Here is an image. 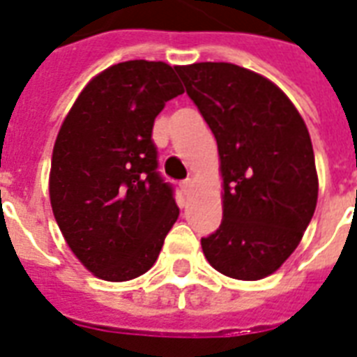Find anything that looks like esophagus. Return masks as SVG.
Here are the masks:
<instances>
[{"label":"esophagus","mask_w":357,"mask_h":357,"mask_svg":"<svg viewBox=\"0 0 357 357\" xmlns=\"http://www.w3.org/2000/svg\"><path fill=\"white\" fill-rule=\"evenodd\" d=\"M181 190H183V195L189 196L190 190H192V179H185V181H181Z\"/></svg>","instance_id":"obj_1"}]
</instances>
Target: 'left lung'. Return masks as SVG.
I'll return each mask as SVG.
<instances>
[{"mask_svg":"<svg viewBox=\"0 0 357 357\" xmlns=\"http://www.w3.org/2000/svg\"><path fill=\"white\" fill-rule=\"evenodd\" d=\"M178 74L217 139L224 215L202 237L213 268L235 280L276 272L315 213L319 179L304 120L272 81L231 63H196Z\"/></svg>","mask_w":357,"mask_h":357,"instance_id":"8db88e82","label":"left lung"}]
</instances>
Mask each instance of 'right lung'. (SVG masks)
<instances>
[{"label":"right lung","instance_id":"right-lung-1","mask_svg":"<svg viewBox=\"0 0 357 357\" xmlns=\"http://www.w3.org/2000/svg\"><path fill=\"white\" fill-rule=\"evenodd\" d=\"M178 66L126 61L83 89L53 146L50 200L75 257L107 282L150 271L178 220L151 139L165 103L183 94Z\"/></svg>","mask_w":357,"mask_h":357}]
</instances>
